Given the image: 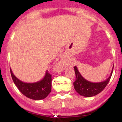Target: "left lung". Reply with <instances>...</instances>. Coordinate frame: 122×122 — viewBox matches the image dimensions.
Here are the masks:
<instances>
[{
    "label": "left lung",
    "mask_w": 122,
    "mask_h": 122,
    "mask_svg": "<svg viewBox=\"0 0 122 122\" xmlns=\"http://www.w3.org/2000/svg\"><path fill=\"white\" fill-rule=\"evenodd\" d=\"M114 68V66H113ZM112 69L110 77L106 80L100 82H92L86 80L80 73L76 66L74 67L76 74V80L73 82L76 91L81 96L84 97H92L100 93L110 81L113 72Z\"/></svg>",
    "instance_id": "1"
}]
</instances>
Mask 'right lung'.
Masks as SVG:
<instances>
[{
  "mask_svg": "<svg viewBox=\"0 0 122 122\" xmlns=\"http://www.w3.org/2000/svg\"><path fill=\"white\" fill-rule=\"evenodd\" d=\"M12 79L22 94L28 98L38 100L45 99L48 96L51 91V75L46 72L44 77L41 80L36 82L27 83L22 81L16 77L10 68Z\"/></svg>",
  "mask_w": 122,
  "mask_h": 122,
  "instance_id": "obj_1",
  "label": "right lung"
}]
</instances>
